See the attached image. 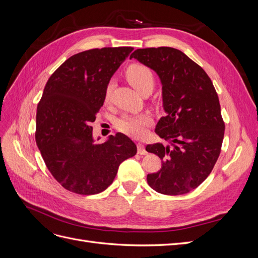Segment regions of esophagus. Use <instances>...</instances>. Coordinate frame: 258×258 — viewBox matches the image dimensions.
<instances>
[{
    "label": "esophagus",
    "instance_id": "obj_1",
    "mask_svg": "<svg viewBox=\"0 0 258 258\" xmlns=\"http://www.w3.org/2000/svg\"><path fill=\"white\" fill-rule=\"evenodd\" d=\"M137 146H138V154H140V155H146L147 154V151L145 150V146L142 143H138Z\"/></svg>",
    "mask_w": 258,
    "mask_h": 258
}]
</instances>
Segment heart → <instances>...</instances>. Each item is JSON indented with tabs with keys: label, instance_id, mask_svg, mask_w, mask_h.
Listing matches in <instances>:
<instances>
[{
	"label": "heart",
	"instance_id": "1",
	"mask_svg": "<svg viewBox=\"0 0 258 258\" xmlns=\"http://www.w3.org/2000/svg\"><path fill=\"white\" fill-rule=\"evenodd\" d=\"M126 77L132 87L142 95L151 92L155 86V75L152 70L141 63H134L127 68ZM113 89V83L110 82L105 88V101H108ZM152 122V116L148 113L124 114L116 121V127L119 131L135 138H141L145 135L146 128Z\"/></svg>",
	"mask_w": 258,
	"mask_h": 258
}]
</instances>
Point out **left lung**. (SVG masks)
<instances>
[{
    "mask_svg": "<svg viewBox=\"0 0 258 258\" xmlns=\"http://www.w3.org/2000/svg\"><path fill=\"white\" fill-rule=\"evenodd\" d=\"M130 58L159 76L166 116L155 132L172 145L146 146L162 160L147 183L163 195L189 192L209 176L221 154L225 122L213 83L196 62L172 47L140 48Z\"/></svg>",
    "mask_w": 258,
    "mask_h": 258,
    "instance_id": "1",
    "label": "left lung"
}]
</instances>
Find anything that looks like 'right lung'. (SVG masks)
Listing matches in <instances>:
<instances>
[{
    "mask_svg": "<svg viewBox=\"0 0 258 258\" xmlns=\"http://www.w3.org/2000/svg\"><path fill=\"white\" fill-rule=\"evenodd\" d=\"M132 50L104 47L76 53L46 83L37 104L35 141L51 175L70 191H103L120 163L137 154L136 144L119 132L96 144L90 126L112 75Z\"/></svg>",
    "mask_w": 258,
    "mask_h": 258,
    "instance_id": "obj_1",
    "label": "right lung"
}]
</instances>
